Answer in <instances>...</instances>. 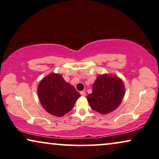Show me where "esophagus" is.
<instances>
[{
	"instance_id": "1",
	"label": "esophagus",
	"mask_w": 159,
	"mask_h": 159,
	"mask_svg": "<svg viewBox=\"0 0 159 159\" xmlns=\"http://www.w3.org/2000/svg\"><path fill=\"white\" fill-rule=\"evenodd\" d=\"M80 94H81V96H86V92H84V91H82V92H80Z\"/></svg>"
}]
</instances>
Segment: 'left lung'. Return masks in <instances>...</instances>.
Returning a JSON list of instances; mask_svg holds the SVG:
<instances>
[{"mask_svg": "<svg viewBox=\"0 0 159 159\" xmlns=\"http://www.w3.org/2000/svg\"><path fill=\"white\" fill-rule=\"evenodd\" d=\"M92 86V93L88 95L87 100L91 107L101 114L117 108L125 94L124 83L115 75H99Z\"/></svg>", "mask_w": 159, "mask_h": 159, "instance_id": "left-lung-1", "label": "left lung"}]
</instances>
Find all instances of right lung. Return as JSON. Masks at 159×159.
Here are the masks:
<instances>
[{
	"label": "right lung",
	"mask_w": 159,
	"mask_h": 159,
	"mask_svg": "<svg viewBox=\"0 0 159 159\" xmlns=\"http://www.w3.org/2000/svg\"><path fill=\"white\" fill-rule=\"evenodd\" d=\"M39 100L48 113L62 117L71 111L81 97L60 74L51 73L41 80L38 87Z\"/></svg>",
	"instance_id": "right-lung-1"
}]
</instances>
